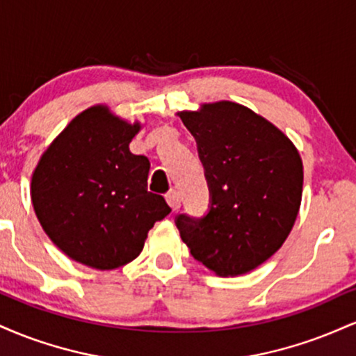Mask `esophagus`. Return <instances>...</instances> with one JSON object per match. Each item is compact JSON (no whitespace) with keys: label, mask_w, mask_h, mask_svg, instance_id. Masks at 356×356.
I'll return each instance as SVG.
<instances>
[{"label":"esophagus","mask_w":356,"mask_h":356,"mask_svg":"<svg viewBox=\"0 0 356 356\" xmlns=\"http://www.w3.org/2000/svg\"><path fill=\"white\" fill-rule=\"evenodd\" d=\"M165 201L169 204L170 207H172L174 211H177L179 207H181V194H179L177 191H170L165 194Z\"/></svg>","instance_id":"34e87169"}]
</instances>
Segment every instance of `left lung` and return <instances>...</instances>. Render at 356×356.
I'll return each mask as SVG.
<instances>
[{
    "instance_id": "left-lung-1",
    "label": "left lung",
    "mask_w": 356,
    "mask_h": 356,
    "mask_svg": "<svg viewBox=\"0 0 356 356\" xmlns=\"http://www.w3.org/2000/svg\"><path fill=\"white\" fill-rule=\"evenodd\" d=\"M179 117L197 142L211 194L204 218H175L181 238L216 275L252 271L293 229L303 192L300 154L277 127L234 102Z\"/></svg>"
}]
</instances>
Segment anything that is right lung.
I'll return each instance as SVG.
<instances>
[{"label": "right lung", "instance_id": "add662e5", "mask_svg": "<svg viewBox=\"0 0 356 356\" xmlns=\"http://www.w3.org/2000/svg\"><path fill=\"white\" fill-rule=\"evenodd\" d=\"M138 130L105 105L90 107L44 150L31 177L43 231L85 266L105 271L134 261L170 212L162 195L147 191L149 159L129 149Z\"/></svg>", "mask_w": 356, "mask_h": 356}]
</instances>
